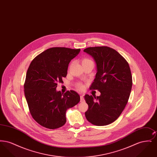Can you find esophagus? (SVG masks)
Wrapping results in <instances>:
<instances>
[{
	"label": "esophagus",
	"mask_w": 157,
	"mask_h": 157,
	"mask_svg": "<svg viewBox=\"0 0 157 157\" xmlns=\"http://www.w3.org/2000/svg\"><path fill=\"white\" fill-rule=\"evenodd\" d=\"M80 98H81V102L83 101V100H84V98H83V95H81Z\"/></svg>",
	"instance_id": "obj_1"
}]
</instances>
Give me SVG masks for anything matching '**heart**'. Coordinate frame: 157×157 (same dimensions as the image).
Instances as JSON below:
<instances>
[{"label":"heart","mask_w":157,"mask_h":157,"mask_svg":"<svg viewBox=\"0 0 157 157\" xmlns=\"http://www.w3.org/2000/svg\"><path fill=\"white\" fill-rule=\"evenodd\" d=\"M92 62V60L88 59V58H85L82 60V63H85V62ZM76 87L78 88V89L79 90H82L84 89V86L81 83H79L76 85Z\"/></svg>","instance_id":"1"}]
</instances>
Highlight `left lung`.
<instances>
[{
    "instance_id": "1",
    "label": "left lung",
    "mask_w": 157,
    "mask_h": 157,
    "mask_svg": "<svg viewBox=\"0 0 157 157\" xmlns=\"http://www.w3.org/2000/svg\"><path fill=\"white\" fill-rule=\"evenodd\" d=\"M97 63V72L90 90H98L99 97L85 95L88 105L86 120L93 125L104 126L118 119L128 101L132 85L131 69L126 59L108 46L85 49Z\"/></svg>"
}]
</instances>
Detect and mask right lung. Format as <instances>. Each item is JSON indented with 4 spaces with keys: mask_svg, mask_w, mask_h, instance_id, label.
<instances>
[{
    "mask_svg": "<svg viewBox=\"0 0 157 157\" xmlns=\"http://www.w3.org/2000/svg\"><path fill=\"white\" fill-rule=\"evenodd\" d=\"M80 49L53 47L38 55L30 63L24 83L25 95L32 118L42 127L54 129L66 123V111L78 104L74 90L57 92L58 83L67 75L71 60Z\"/></svg>",
    "mask_w": 157,
    "mask_h": 157,
    "instance_id": "right-lung-1",
    "label": "right lung"
}]
</instances>
